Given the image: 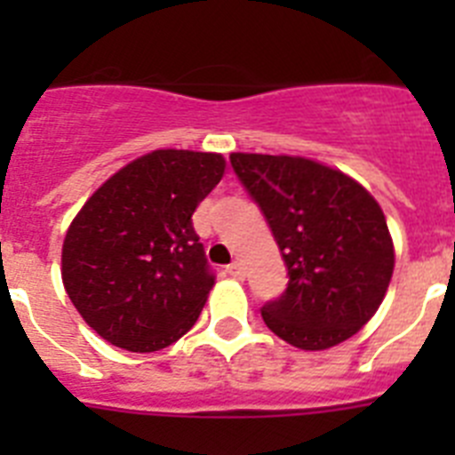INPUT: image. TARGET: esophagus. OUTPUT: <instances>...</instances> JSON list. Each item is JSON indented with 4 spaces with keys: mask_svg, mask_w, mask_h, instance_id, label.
Returning <instances> with one entry per match:
<instances>
[{
    "mask_svg": "<svg viewBox=\"0 0 455 455\" xmlns=\"http://www.w3.org/2000/svg\"><path fill=\"white\" fill-rule=\"evenodd\" d=\"M228 273H230L235 280H243V267H241L239 262H232L230 267H228Z\"/></svg>",
    "mask_w": 455,
    "mask_h": 455,
    "instance_id": "obj_1",
    "label": "esophagus"
}]
</instances>
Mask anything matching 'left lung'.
I'll use <instances>...</instances> for the list:
<instances>
[{
    "label": "left lung",
    "instance_id": "left-lung-1",
    "mask_svg": "<svg viewBox=\"0 0 455 455\" xmlns=\"http://www.w3.org/2000/svg\"><path fill=\"white\" fill-rule=\"evenodd\" d=\"M230 164L287 264V289L262 305L268 331L303 351L347 341L376 315L392 280L380 204L341 171L303 156L232 152Z\"/></svg>",
    "mask_w": 455,
    "mask_h": 455
}]
</instances>
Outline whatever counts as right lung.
I'll use <instances>...</instances> for the list:
<instances>
[{
	"mask_svg": "<svg viewBox=\"0 0 455 455\" xmlns=\"http://www.w3.org/2000/svg\"><path fill=\"white\" fill-rule=\"evenodd\" d=\"M223 172L214 152L155 150L86 200L63 241L61 275L102 339L152 353L198 321L216 275L191 216Z\"/></svg>",
	"mask_w": 455,
	"mask_h": 455,
	"instance_id": "1",
	"label": "right lung"
}]
</instances>
